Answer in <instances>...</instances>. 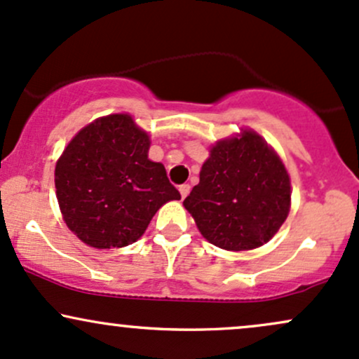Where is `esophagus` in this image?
Returning a JSON list of instances; mask_svg holds the SVG:
<instances>
[{"label": "esophagus", "mask_w": 359, "mask_h": 359, "mask_svg": "<svg viewBox=\"0 0 359 359\" xmlns=\"http://www.w3.org/2000/svg\"><path fill=\"white\" fill-rule=\"evenodd\" d=\"M190 190H191V187H190V184H187V183H184V184H181V187H180L181 198H187V196H188V193H190Z\"/></svg>", "instance_id": "esophagus-1"}]
</instances>
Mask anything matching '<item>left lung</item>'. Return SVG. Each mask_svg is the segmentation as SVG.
<instances>
[{"label": "left lung", "mask_w": 359, "mask_h": 359, "mask_svg": "<svg viewBox=\"0 0 359 359\" xmlns=\"http://www.w3.org/2000/svg\"><path fill=\"white\" fill-rule=\"evenodd\" d=\"M290 176L255 130L219 140L183 201L201 236L220 249L249 251L266 244L287 220Z\"/></svg>", "instance_id": "left-lung-1"}]
</instances>
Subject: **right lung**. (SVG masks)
<instances>
[{
	"label": "right lung",
	"instance_id": "add662e5",
	"mask_svg": "<svg viewBox=\"0 0 359 359\" xmlns=\"http://www.w3.org/2000/svg\"><path fill=\"white\" fill-rule=\"evenodd\" d=\"M151 140L130 115L102 116L67 144L55 164L64 222L96 249L135 243L154 213L180 191L166 169L147 158Z\"/></svg>",
	"mask_w": 359,
	"mask_h": 359
}]
</instances>
